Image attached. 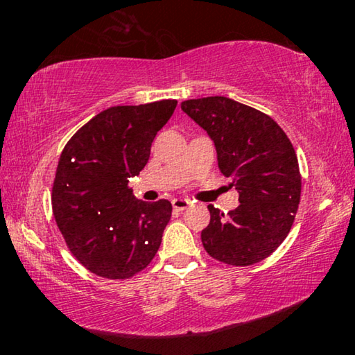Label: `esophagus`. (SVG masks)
I'll return each instance as SVG.
<instances>
[{"instance_id": "1", "label": "esophagus", "mask_w": 355, "mask_h": 355, "mask_svg": "<svg viewBox=\"0 0 355 355\" xmlns=\"http://www.w3.org/2000/svg\"><path fill=\"white\" fill-rule=\"evenodd\" d=\"M191 205V200L188 199H173L172 200V207L173 209H178V211H183Z\"/></svg>"}]
</instances>
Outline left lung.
<instances>
[{"label": "left lung", "mask_w": 355, "mask_h": 355, "mask_svg": "<svg viewBox=\"0 0 355 355\" xmlns=\"http://www.w3.org/2000/svg\"><path fill=\"white\" fill-rule=\"evenodd\" d=\"M182 111L211 137L219 171L239 192V207L227 216L208 205L211 219L202 230L203 248L233 266L264 260L290 233L300 200L290 139L266 114L227 97L186 100Z\"/></svg>", "instance_id": "1"}]
</instances>
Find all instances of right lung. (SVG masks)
<instances>
[{
    "instance_id": "obj_1",
    "label": "right lung",
    "mask_w": 355,
    "mask_h": 355,
    "mask_svg": "<svg viewBox=\"0 0 355 355\" xmlns=\"http://www.w3.org/2000/svg\"><path fill=\"white\" fill-rule=\"evenodd\" d=\"M175 107V100L107 107L62 150L53 214L71 254L100 277L128 279L159 249L171 202L136 199L128 183L146 167L155 136Z\"/></svg>"
}]
</instances>
